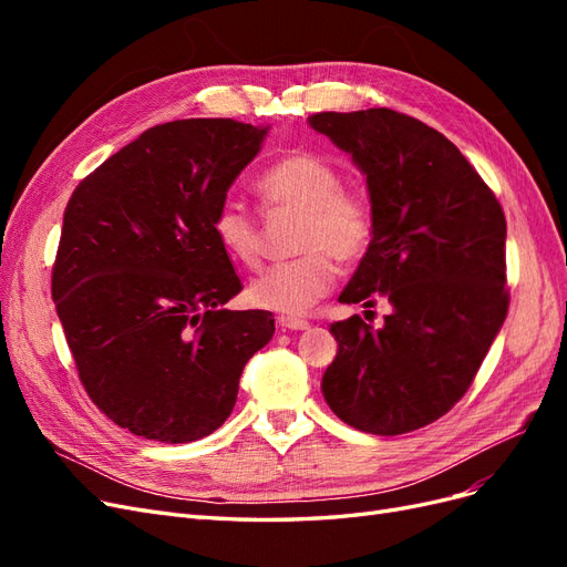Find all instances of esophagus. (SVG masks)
I'll return each mask as SVG.
<instances>
[{"instance_id":"obj_1","label":"esophagus","mask_w":567,"mask_h":567,"mask_svg":"<svg viewBox=\"0 0 567 567\" xmlns=\"http://www.w3.org/2000/svg\"><path fill=\"white\" fill-rule=\"evenodd\" d=\"M277 323L281 326V329H290V331H305V329H310V321H307V319H298V317H279Z\"/></svg>"}]
</instances>
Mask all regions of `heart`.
<instances>
[{"label":"heart","mask_w":567,"mask_h":567,"mask_svg":"<svg viewBox=\"0 0 567 567\" xmlns=\"http://www.w3.org/2000/svg\"><path fill=\"white\" fill-rule=\"evenodd\" d=\"M340 169L317 153L293 151L271 163L255 182L267 210L300 213L293 260L267 267L250 284V300L262 310L302 315L326 296L338 262H354L373 238L371 200L357 188L340 186ZM213 234L231 260L257 267L262 236L244 203L225 200L213 215Z\"/></svg>","instance_id":"1"}]
</instances>
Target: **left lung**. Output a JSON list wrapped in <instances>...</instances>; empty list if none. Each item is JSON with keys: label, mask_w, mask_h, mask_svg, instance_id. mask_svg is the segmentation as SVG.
I'll list each match as a JSON object with an SVG mask.
<instances>
[{"label": "left lung", "mask_w": 567, "mask_h": 567, "mask_svg": "<svg viewBox=\"0 0 567 567\" xmlns=\"http://www.w3.org/2000/svg\"><path fill=\"white\" fill-rule=\"evenodd\" d=\"M312 130L367 177L373 238L340 302L392 312L331 323L338 354L321 392L333 414L371 435L437 421L466 394L508 312L506 217L461 151L390 109L317 113Z\"/></svg>", "instance_id": "obj_1"}]
</instances>
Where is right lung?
Instances as JSON below:
<instances>
[{"instance_id":"right-lung-1","label":"right lung","mask_w":567,"mask_h":567,"mask_svg":"<svg viewBox=\"0 0 567 567\" xmlns=\"http://www.w3.org/2000/svg\"><path fill=\"white\" fill-rule=\"evenodd\" d=\"M267 130L229 117L156 125L65 205L56 315L92 402L134 435L184 444L217 431L274 336L271 312L221 307L244 286L210 227Z\"/></svg>"}]
</instances>
